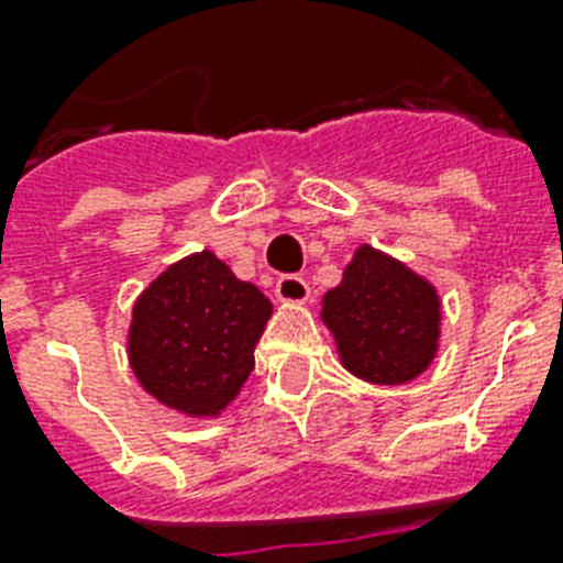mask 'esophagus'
Returning <instances> with one entry per match:
<instances>
[{"label":"esophagus","mask_w":563,"mask_h":563,"mask_svg":"<svg viewBox=\"0 0 563 563\" xmlns=\"http://www.w3.org/2000/svg\"><path fill=\"white\" fill-rule=\"evenodd\" d=\"M274 295H277L280 303H307L312 291H309L307 280H300L295 274H286V277H280L277 286H274Z\"/></svg>","instance_id":"esophagus-1"}]
</instances>
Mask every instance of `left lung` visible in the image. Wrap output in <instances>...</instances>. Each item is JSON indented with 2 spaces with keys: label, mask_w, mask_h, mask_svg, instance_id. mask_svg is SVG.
Listing matches in <instances>:
<instances>
[{
  "label": "left lung",
  "mask_w": 563,
  "mask_h": 563,
  "mask_svg": "<svg viewBox=\"0 0 563 563\" xmlns=\"http://www.w3.org/2000/svg\"><path fill=\"white\" fill-rule=\"evenodd\" d=\"M339 360L374 385H402L432 365L441 339V298L409 265L360 245L342 283L321 300Z\"/></svg>",
  "instance_id": "obj_1"
}]
</instances>
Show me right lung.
Wrapping results in <instances>:
<instances>
[{
    "label": "right lung",
    "mask_w": 563,
    "mask_h": 563,
    "mask_svg": "<svg viewBox=\"0 0 563 563\" xmlns=\"http://www.w3.org/2000/svg\"><path fill=\"white\" fill-rule=\"evenodd\" d=\"M272 300L212 251L172 263L136 298L128 362L145 391L187 418H219L254 371Z\"/></svg>",
    "instance_id": "1"
}]
</instances>
